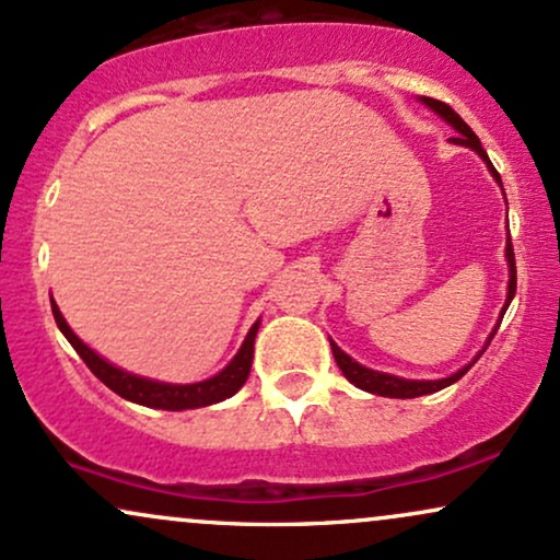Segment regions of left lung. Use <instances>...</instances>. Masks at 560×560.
Returning a JSON list of instances; mask_svg holds the SVG:
<instances>
[{
  "label": "left lung",
  "mask_w": 560,
  "mask_h": 560,
  "mask_svg": "<svg viewBox=\"0 0 560 560\" xmlns=\"http://www.w3.org/2000/svg\"><path fill=\"white\" fill-rule=\"evenodd\" d=\"M422 101H425V104L430 106V109L441 114V117L446 119V122H448L451 127H454L456 132H459V138H451V140H454V143H459V145L472 148V151L480 153L485 164H488L490 174H493V177H495L498 182H501V174H498V172H495V166L490 164L488 153H485V148L480 145V138H477V135H475L472 130H469V125L464 122V119L459 117V114H456L454 109H451L448 104H443V101H438V98H428V96H425ZM506 258H509V298H506V307H509V302L514 300V294H516V260H514V247H511V237H509V245H506ZM506 307H503V313H506ZM498 326H501V323H498ZM495 331H498V328H495ZM495 331L490 334V339H493ZM490 339H488V345H490ZM331 352H334L336 365L341 368V373L347 375V381H349V383H354L357 388L368 390V394L390 396V399H415V396L435 394V390L446 388V386H451V383L459 381L462 375L467 373V370L472 368L477 360H480V354H477L475 360L469 362V365H464V368L459 370V373H454V375H451V378H443V381H404V378H396V375L378 373V370H368V368H362L360 362H354L352 357L341 352V349L336 347L334 341H331Z\"/></svg>",
  "instance_id": "left-lung-1"
}]
</instances>
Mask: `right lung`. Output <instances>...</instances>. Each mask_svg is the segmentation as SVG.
I'll return each instance as SVG.
<instances>
[{
	"label": "right lung",
	"mask_w": 560,
	"mask_h": 560,
	"mask_svg": "<svg viewBox=\"0 0 560 560\" xmlns=\"http://www.w3.org/2000/svg\"><path fill=\"white\" fill-rule=\"evenodd\" d=\"M51 313H54V320H57L59 331L65 334V339L70 341L72 349L80 354V360L88 365V370H91L104 386H109L114 394H119L127 401L143 404V407L170 409V412L208 407V404L224 401L229 396L237 394V390L245 386L247 375H250L253 345H255V334H258V323L250 328V334H247L245 345L240 347L237 357H234V360L229 362L219 375H213V378L200 381V383H187V386H174V383L148 381V378H140V375L125 373V370L109 365V362L101 360L93 349H88L83 341L72 334V328L67 326V320L62 318V313H59L57 302L54 300H51Z\"/></svg>",
	"instance_id": "1"
}]
</instances>
